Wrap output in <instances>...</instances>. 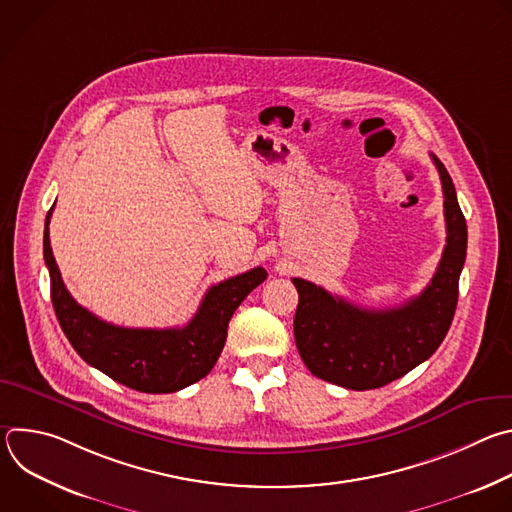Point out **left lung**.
I'll return each instance as SVG.
<instances>
[{
  "mask_svg": "<svg viewBox=\"0 0 512 512\" xmlns=\"http://www.w3.org/2000/svg\"><path fill=\"white\" fill-rule=\"evenodd\" d=\"M444 188L446 247L419 296L387 310L358 308L312 281L294 277V336L310 373L332 385L367 391L389 385L427 360L446 338L458 304L468 229L454 182L431 154Z\"/></svg>",
  "mask_w": 512,
  "mask_h": 512,
  "instance_id": "8db88e82",
  "label": "left lung"
}]
</instances>
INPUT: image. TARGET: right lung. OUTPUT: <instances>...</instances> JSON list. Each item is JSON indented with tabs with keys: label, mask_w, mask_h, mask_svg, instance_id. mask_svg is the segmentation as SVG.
<instances>
[{
	"label": "right lung",
	"mask_w": 512,
	"mask_h": 512,
	"mask_svg": "<svg viewBox=\"0 0 512 512\" xmlns=\"http://www.w3.org/2000/svg\"><path fill=\"white\" fill-rule=\"evenodd\" d=\"M50 216L52 208L44 223V261L62 332L91 367L141 393H174L206 377L223 352L235 310L267 279V271L255 267L212 285L184 328L115 326L79 306L68 294L50 247Z\"/></svg>",
	"instance_id": "add662e5"
}]
</instances>
